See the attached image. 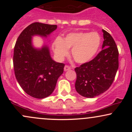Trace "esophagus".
I'll use <instances>...</instances> for the list:
<instances>
[{
	"mask_svg": "<svg viewBox=\"0 0 132 132\" xmlns=\"http://www.w3.org/2000/svg\"><path fill=\"white\" fill-rule=\"evenodd\" d=\"M71 69V66H68V65H66V66H64V68L65 71L69 70V69Z\"/></svg>",
	"mask_w": 132,
	"mask_h": 132,
	"instance_id": "esophagus-1",
	"label": "esophagus"
}]
</instances>
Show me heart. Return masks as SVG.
<instances>
[{
  "label": "heart",
  "mask_w": 132,
  "mask_h": 132,
  "mask_svg": "<svg viewBox=\"0 0 132 132\" xmlns=\"http://www.w3.org/2000/svg\"><path fill=\"white\" fill-rule=\"evenodd\" d=\"M101 44V36L95 32H74L68 34L63 39L57 37L53 43L54 53L60 60L68 54L71 55L78 63L83 64L92 60L99 50Z\"/></svg>",
  "instance_id": "1"
}]
</instances>
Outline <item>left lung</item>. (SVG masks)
<instances>
[{
    "label": "left lung",
    "instance_id": "8db88e82",
    "mask_svg": "<svg viewBox=\"0 0 132 132\" xmlns=\"http://www.w3.org/2000/svg\"><path fill=\"white\" fill-rule=\"evenodd\" d=\"M102 50L91 61L75 68L76 91L82 96L92 98L105 92L113 83L119 68V51L114 40L102 30Z\"/></svg>",
    "mask_w": 132,
    "mask_h": 132
}]
</instances>
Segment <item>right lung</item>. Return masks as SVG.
Wrapping results in <instances>:
<instances>
[{
    "label": "right lung",
    "instance_id": "add662e5",
    "mask_svg": "<svg viewBox=\"0 0 132 132\" xmlns=\"http://www.w3.org/2000/svg\"><path fill=\"white\" fill-rule=\"evenodd\" d=\"M56 28V25L33 23L23 30L15 45L13 63L16 79L23 90L34 98L43 99L51 94L63 73L64 64L53 61L46 46L33 48L31 37H47Z\"/></svg>",
    "mask_w": 132,
    "mask_h": 132
}]
</instances>
